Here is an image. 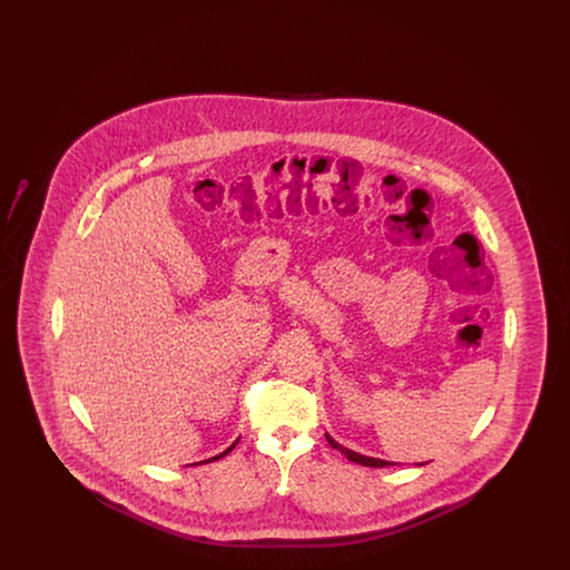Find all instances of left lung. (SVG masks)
Returning a JSON list of instances; mask_svg holds the SVG:
<instances>
[{
    "label": "left lung",
    "mask_w": 570,
    "mask_h": 570,
    "mask_svg": "<svg viewBox=\"0 0 570 570\" xmlns=\"http://www.w3.org/2000/svg\"><path fill=\"white\" fill-rule=\"evenodd\" d=\"M326 442L333 446V449H337L342 455H346L348 461H354V463H361V465H370V468H386V465H393V461H384L376 460V458H367V455H358V453H354L351 449H346V446H342L340 442H335L331 435L326 434ZM423 465V463H421Z\"/></svg>",
    "instance_id": "8db88e82"
}]
</instances>
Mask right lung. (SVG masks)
I'll list each match as a JSON object with an SVG mask.
<instances>
[{
    "label": "right lung",
    "instance_id": "1",
    "mask_svg": "<svg viewBox=\"0 0 570 570\" xmlns=\"http://www.w3.org/2000/svg\"><path fill=\"white\" fill-rule=\"evenodd\" d=\"M237 442H239V440H235V444H237ZM235 444H233V446H228V449H226V451H224V453H219V455H216V458H212V460L200 461V463H209V461H217V460H219V458H224V455H228V453H230V451H233V449H235Z\"/></svg>",
    "mask_w": 570,
    "mask_h": 570
}]
</instances>
